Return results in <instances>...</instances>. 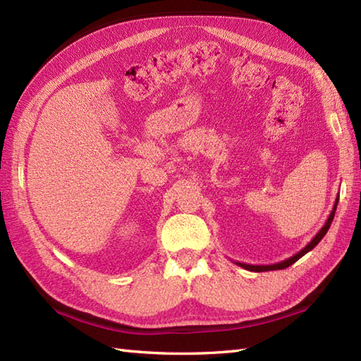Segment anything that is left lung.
Segmentation results:
<instances>
[{"label":"left lung","mask_w":361,"mask_h":361,"mask_svg":"<svg viewBox=\"0 0 361 361\" xmlns=\"http://www.w3.org/2000/svg\"><path fill=\"white\" fill-rule=\"evenodd\" d=\"M338 200H340V195L336 197V200H335V204H334V208H332V212H331V216H329V219H327V221L324 224V226L319 229L318 231V234L313 237V239L305 245V247L299 251V252H296L295 256H291V257H288V259H286V260H282V262H278V264H271V265H250V264H242V262H235L237 265L239 267H242V268H245V270H248V271H271V270H283V268H287V267H290L291 264H295L298 259H301L304 255H307L309 251H312L313 248L317 247V245L321 242V239H323V237L326 235V233L329 231V228H331V225H332V220H334V217H335V211H336V204H338Z\"/></svg>","instance_id":"8db88e82"}]
</instances>
